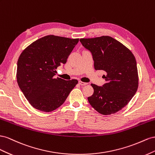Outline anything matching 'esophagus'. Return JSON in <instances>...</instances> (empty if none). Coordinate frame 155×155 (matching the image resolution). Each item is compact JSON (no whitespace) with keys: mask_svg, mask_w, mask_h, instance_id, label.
I'll use <instances>...</instances> for the list:
<instances>
[{"mask_svg":"<svg viewBox=\"0 0 155 155\" xmlns=\"http://www.w3.org/2000/svg\"><path fill=\"white\" fill-rule=\"evenodd\" d=\"M78 84L80 85H81V86H86V85H87V83H86V82H82V81H78Z\"/></svg>","mask_w":155,"mask_h":155,"instance_id":"obj_1","label":"esophagus"}]
</instances>
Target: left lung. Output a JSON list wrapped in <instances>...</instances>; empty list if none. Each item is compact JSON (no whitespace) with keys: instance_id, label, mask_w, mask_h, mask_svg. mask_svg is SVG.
I'll return each instance as SVG.
<instances>
[{"instance_id":"left-lung-1","label":"left lung","mask_w":155,"mask_h":155,"mask_svg":"<svg viewBox=\"0 0 155 155\" xmlns=\"http://www.w3.org/2000/svg\"><path fill=\"white\" fill-rule=\"evenodd\" d=\"M82 45L90 51L95 70L106 72L107 83L94 84L93 95L88 102L103 115L117 112L130 102L138 90L139 78L136 61L132 52L121 43L108 36L81 38Z\"/></svg>"}]
</instances>
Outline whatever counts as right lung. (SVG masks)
I'll return each mask as SVG.
<instances>
[{"label": "right lung", "instance_id": "add662e5", "mask_svg": "<svg viewBox=\"0 0 155 155\" xmlns=\"http://www.w3.org/2000/svg\"><path fill=\"white\" fill-rule=\"evenodd\" d=\"M79 39L48 35L25 48L17 61V81L34 108L50 112L60 107L78 81L54 78L56 69L64 64Z\"/></svg>", "mask_w": 155, "mask_h": 155}]
</instances>
